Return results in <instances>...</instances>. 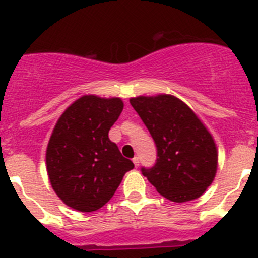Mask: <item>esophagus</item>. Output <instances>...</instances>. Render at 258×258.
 Wrapping results in <instances>:
<instances>
[{
	"instance_id": "1",
	"label": "esophagus",
	"mask_w": 258,
	"mask_h": 258,
	"mask_svg": "<svg viewBox=\"0 0 258 258\" xmlns=\"http://www.w3.org/2000/svg\"><path fill=\"white\" fill-rule=\"evenodd\" d=\"M133 163H134V165H136V168H138V166H140V157H134L133 159Z\"/></svg>"
}]
</instances>
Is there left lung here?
<instances>
[{
	"label": "left lung",
	"mask_w": 258,
	"mask_h": 258,
	"mask_svg": "<svg viewBox=\"0 0 258 258\" xmlns=\"http://www.w3.org/2000/svg\"><path fill=\"white\" fill-rule=\"evenodd\" d=\"M157 149L156 164L142 174L160 195L175 203L198 199L216 177L213 137L187 104L174 95L131 98Z\"/></svg>",
	"instance_id": "1"
}]
</instances>
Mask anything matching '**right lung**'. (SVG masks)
Instances as JSON below:
<instances>
[{"instance_id": "add662e5", "label": "right lung", "mask_w": 258, "mask_h": 258, "mask_svg": "<svg viewBox=\"0 0 258 258\" xmlns=\"http://www.w3.org/2000/svg\"><path fill=\"white\" fill-rule=\"evenodd\" d=\"M124 108L120 98L83 95L58 118L46 149L52 190L66 206L94 212L113 197L134 168L108 132Z\"/></svg>"}]
</instances>
